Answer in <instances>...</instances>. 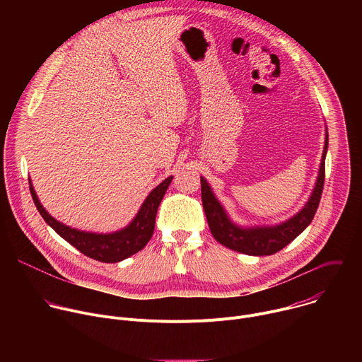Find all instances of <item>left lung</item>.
<instances>
[{
  "label": "left lung",
  "mask_w": 362,
  "mask_h": 362,
  "mask_svg": "<svg viewBox=\"0 0 362 362\" xmlns=\"http://www.w3.org/2000/svg\"><path fill=\"white\" fill-rule=\"evenodd\" d=\"M328 148V133L325 134V146L322 151V159L320 166V173L317 177L315 187L311 197L308 199L303 208L293 215L291 219L274 225V226H253L242 228L235 225L223 206L219 203L214 194L209 183L200 177L202 185V202L206 219H208L211 232L214 238L223 246L252 256H268L274 255L288 243H291L298 235H300L306 226L313 222L318 204L321 200L324 180H325V156Z\"/></svg>",
  "instance_id": "1"
}]
</instances>
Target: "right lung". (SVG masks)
Returning a JSON list of instances; mask_svg holds the SVG:
<instances>
[{"label": "right lung", "instance_id": "right-lung-1", "mask_svg": "<svg viewBox=\"0 0 362 362\" xmlns=\"http://www.w3.org/2000/svg\"><path fill=\"white\" fill-rule=\"evenodd\" d=\"M172 179L173 177L170 176L165 179L159 186L154 187L143 202L141 208L134 216V219L124 229H120L112 233L84 232L56 221L42 208V204L40 203L35 194V190L31 185V180H30V192L37 206V211L40 212L42 219L63 239H66L70 245L78 249L83 255L91 257V259L106 262V264H115L137 253L147 245V242L153 235L154 223H156L158 208Z\"/></svg>", "mask_w": 362, "mask_h": 362}]
</instances>
